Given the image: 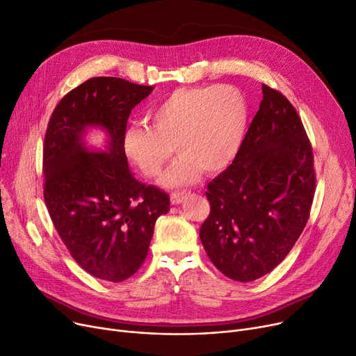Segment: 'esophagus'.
I'll return each instance as SVG.
<instances>
[{
	"mask_svg": "<svg viewBox=\"0 0 356 356\" xmlns=\"http://www.w3.org/2000/svg\"><path fill=\"white\" fill-rule=\"evenodd\" d=\"M190 194V191H181V193H172L171 194V202L174 206H178L181 204V202L184 201V198L187 197Z\"/></svg>",
	"mask_w": 356,
	"mask_h": 356,
	"instance_id": "1",
	"label": "esophagus"
}]
</instances>
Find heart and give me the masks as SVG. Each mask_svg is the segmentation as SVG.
I'll return each mask as SVG.
<instances>
[{
    "label": "heart",
    "mask_w": 356,
    "mask_h": 356,
    "mask_svg": "<svg viewBox=\"0 0 356 356\" xmlns=\"http://www.w3.org/2000/svg\"><path fill=\"white\" fill-rule=\"evenodd\" d=\"M150 127L126 130L127 159L149 177H158L171 158H178L161 178L166 188L198 179L201 171L217 174L238 156L248 126V106L242 92L230 86L178 88L147 113Z\"/></svg>",
    "instance_id": "heart-1"
}]
</instances>
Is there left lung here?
Wrapping results in <instances>:
<instances>
[{"mask_svg":"<svg viewBox=\"0 0 356 356\" xmlns=\"http://www.w3.org/2000/svg\"><path fill=\"white\" fill-rule=\"evenodd\" d=\"M262 94L238 156L209 184L211 211L200 229L214 266L241 282L289 255L314 197L313 150L296 108L268 86Z\"/></svg>","mask_w":356,"mask_h":356,"instance_id":"left-lung-1","label":"left lung"}]
</instances>
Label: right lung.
<instances>
[{"mask_svg": "<svg viewBox=\"0 0 356 356\" xmlns=\"http://www.w3.org/2000/svg\"><path fill=\"white\" fill-rule=\"evenodd\" d=\"M155 87L97 76L67 92L50 117L43 147L44 202L62 242L95 278L122 282L146 259L169 195L130 172L123 136L131 110ZM106 133L103 149L85 140Z\"/></svg>", "mask_w": 356, "mask_h": 356, "instance_id": "right-lung-1", "label": "right lung"}]
</instances>
